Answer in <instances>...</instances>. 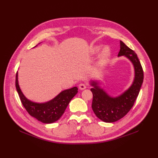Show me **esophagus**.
Listing matches in <instances>:
<instances>
[{"mask_svg": "<svg viewBox=\"0 0 158 158\" xmlns=\"http://www.w3.org/2000/svg\"><path fill=\"white\" fill-rule=\"evenodd\" d=\"M79 89L81 90H83V89H85L86 88H87V85L85 84V83H80V84L79 85Z\"/></svg>", "mask_w": 158, "mask_h": 158, "instance_id": "34e87169", "label": "esophagus"}]
</instances>
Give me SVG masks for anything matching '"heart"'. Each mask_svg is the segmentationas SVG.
Segmentation results:
<instances>
[{
  "label": "heart",
  "mask_w": 158,
  "mask_h": 158,
  "mask_svg": "<svg viewBox=\"0 0 158 158\" xmlns=\"http://www.w3.org/2000/svg\"><path fill=\"white\" fill-rule=\"evenodd\" d=\"M100 49V46H96L95 48H94L92 50V53H96L97 52H99ZM110 54V50L108 47H105V48H103L101 53H100V60L101 61H105V60L109 58Z\"/></svg>",
  "instance_id": "1"
}]
</instances>
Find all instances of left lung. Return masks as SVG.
I'll return each mask as SVG.
<instances>
[{"label": "left lung", "mask_w": 158, "mask_h": 158, "mask_svg": "<svg viewBox=\"0 0 158 158\" xmlns=\"http://www.w3.org/2000/svg\"><path fill=\"white\" fill-rule=\"evenodd\" d=\"M125 56L135 68V79L132 85L120 96H109L103 89L98 85L97 81H93L91 88L93 94L92 108L98 118L106 123L115 122L122 119L132 109L139 96L143 82V70L136 53L120 41V50L118 56Z\"/></svg>", "instance_id": "1"}]
</instances>
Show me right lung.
I'll list each match as a JSON object with an SVG mask.
<instances>
[{"mask_svg": "<svg viewBox=\"0 0 158 158\" xmlns=\"http://www.w3.org/2000/svg\"><path fill=\"white\" fill-rule=\"evenodd\" d=\"M15 87L20 100L27 112L37 120L44 123H52L58 120L64 113L71 99L78 92V88L64 90L54 98L45 103H36L28 100L19 88L18 80V72L15 76Z\"/></svg>", "mask_w": 158, "mask_h": 158, "instance_id": "obj_1", "label": "right lung"}]
</instances>
